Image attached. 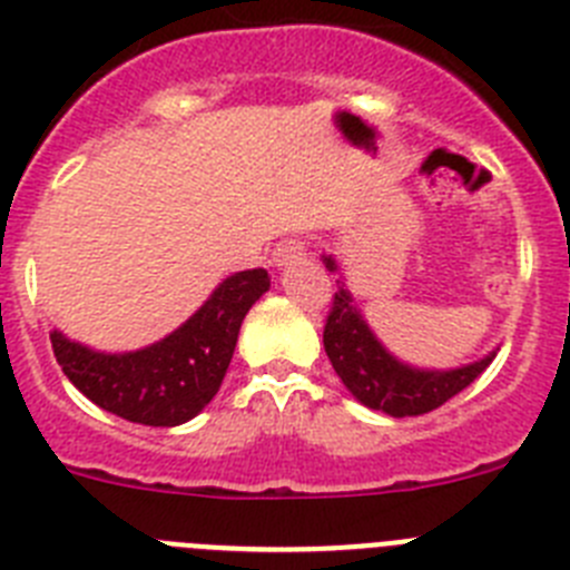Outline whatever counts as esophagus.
<instances>
[{
	"label": "esophagus",
	"instance_id": "34e87169",
	"mask_svg": "<svg viewBox=\"0 0 570 570\" xmlns=\"http://www.w3.org/2000/svg\"><path fill=\"white\" fill-rule=\"evenodd\" d=\"M305 248H308V242L299 239V236H294V239H285L279 242L274 248V262L279 265V268H285V265H291V262H296L299 256H305Z\"/></svg>",
	"mask_w": 570,
	"mask_h": 570
}]
</instances>
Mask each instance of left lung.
<instances>
[{
  "instance_id": "1",
  "label": "left lung",
  "mask_w": 570,
  "mask_h": 570,
  "mask_svg": "<svg viewBox=\"0 0 570 570\" xmlns=\"http://www.w3.org/2000/svg\"><path fill=\"white\" fill-rule=\"evenodd\" d=\"M325 265L336 271L331 256H325ZM322 342L347 391L362 405L385 411L391 416H420L445 405L462 387L471 385L497 356L491 354L456 371H416V367L402 365L371 334L345 285H340L331 302Z\"/></svg>"
}]
</instances>
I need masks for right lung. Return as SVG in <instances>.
I'll use <instances>...</instances> for the list:
<instances>
[{
	"instance_id": "1",
	"label": "right lung",
	"mask_w": 570,
	"mask_h": 570,
	"mask_svg": "<svg viewBox=\"0 0 570 570\" xmlns=\"http://www.w3.org/2000/svg\"><path fill=\"white\" fill-rule=\"evenodd\" d=\"M268 288V271H242L228 276L183 328L145 351L97 354L53 331V356L65 376L110 414L139 425H183L214 400L242 320Z\"/></svg>"
}]
</instances>
